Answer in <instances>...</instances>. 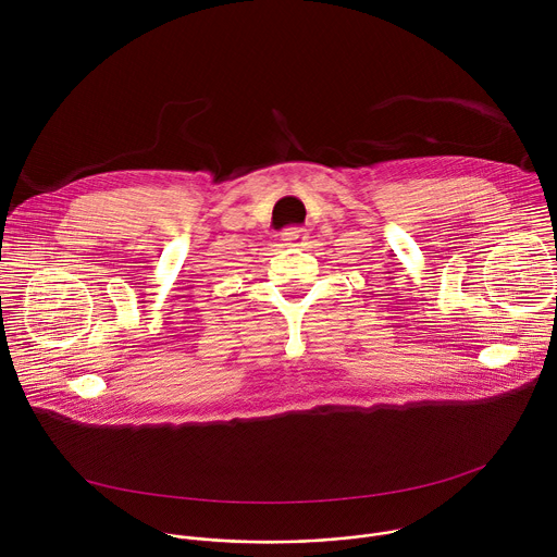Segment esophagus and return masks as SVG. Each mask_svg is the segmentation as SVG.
<instances>
[{
	"label": "esophagus",
	"mask_w": 557,
	"mask_h": 557,
	"mask_svg": "<svg viewBox=\"0 0 557 557\" xmlns=\"http://www.w3.org/2000/svg\"><path fill=\"white\" fill-rule=\"evenodd\" d=\"M301 235H304V228H299V226H288V228L282 231V240H284L286 245H295V243H299Z\"/></svg>",
	"instance_id": "obj_1"
}]
</instances>
